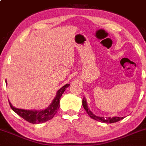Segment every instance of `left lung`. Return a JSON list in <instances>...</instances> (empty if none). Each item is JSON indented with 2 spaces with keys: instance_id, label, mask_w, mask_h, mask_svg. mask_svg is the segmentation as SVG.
<instances>
[{
  "instance_id": "8db88e82",
  "label": "left lung",
  "mask_w": 146,
  "mask_h": 146,
  "mask_svg": "<svg viewBox=\"0 0 146 146\" xmlns=\"http://www.w3.org/2000/svg\"><path fill=\"white\" fill-rule=\"evenodd\" d=\"M82 106H83L84 108L85 109V110L86 111V112L88 113V115H89L90 117H91L94 119L97 120V121H100V122H104V123H115L117 121H119V120L122 119L124 117H98L94 115L92 112L89 110L88 106H87L86 100L85 98L84 97L83 100H82Z\"/></svg>"
}]
</instances>
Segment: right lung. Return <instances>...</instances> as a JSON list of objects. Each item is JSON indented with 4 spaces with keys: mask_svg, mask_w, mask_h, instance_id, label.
Instances as JSON below:
<instances>
[{
    "mask_svg": "<svg viewBox=\"0 0 146 146\" xmlns=\"http://www.w3.org/2000/svg\"><path fill=\"white\" fill-rule=\"evenodd\" d=\"M5 83L7 82L5 81ZM70 86V84H67L62 86V88H60L57 91L56 96L55 98L52 101L51 104L46 109L41 110H23L16 108L12 106L11 103L9 101L10 106L11 109L14 111L19 116L23 118L28 122L31 123V124H40V123H43L46 121H48L54 117V115L58 112L60 107V100L62 96L64 91H65L66 88Z\"/></svg>",
    "mask_w": 146,
    "mask_h": 146,
    "instance_id": "add662e5",
    "label": "right lung"
}]
</instances>
